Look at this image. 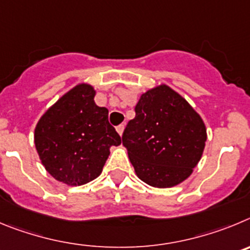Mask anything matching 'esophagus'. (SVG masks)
Returning a JSON list of instances; mask_svg holds the SVG:
<instances>
[{"label": "esophagus", "mask_w": 250, "mask_h": 250, "mask_svg": "<svg viewBox=\"0 0 250 250\" xmlns=\"http://www.w3.org/2000/svg\"><path fill=\"white\" fill-rule=\"evenodd\" d=\"M116 129H117V132H118V134H120V136H122L123 130H125V125H118V127L116 128Z\"/></svg>", "instance_id": "obj_1"}]
</instances>
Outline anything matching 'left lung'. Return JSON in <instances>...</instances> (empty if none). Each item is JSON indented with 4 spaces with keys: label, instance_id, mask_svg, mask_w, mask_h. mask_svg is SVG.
<instances>
[{
    "label": "left lung",
    "instance_id": "obj_1",
    "mask_svg": "<svg viewBox=\"0 0 250 250\" xmlns=\"http://www.w3.org/2000/svg\"><path fill=\"white\" fill-rule=\"evenodd\" d=\"M122 136L137 177L154 188L186 181L203 156L207 128L201 114L167 84L142 94Z\"/></svg>",
    "mask_w": 250,
    "mask_h": 250
}]
</instances>
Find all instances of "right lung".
<instances>
[{
  "label": "right lung",
  "mask_w": 250,
  "mask_h": 250,
  "mask_svg": "<svg viewBox=\"0 0 250 250\" xmlns=\"http://www.w3.org/2000/svg\"><path fill=\"white\" fill-rule=\"evenodd\" d=\"M96 89L81 82L58 98L38 120L35 146L44 169L69 187L83 186L102 173L112 146L121 137L108 122V109L94 102Z\"/></svg>",
  "instance_id": "1"
}]
</instances>
